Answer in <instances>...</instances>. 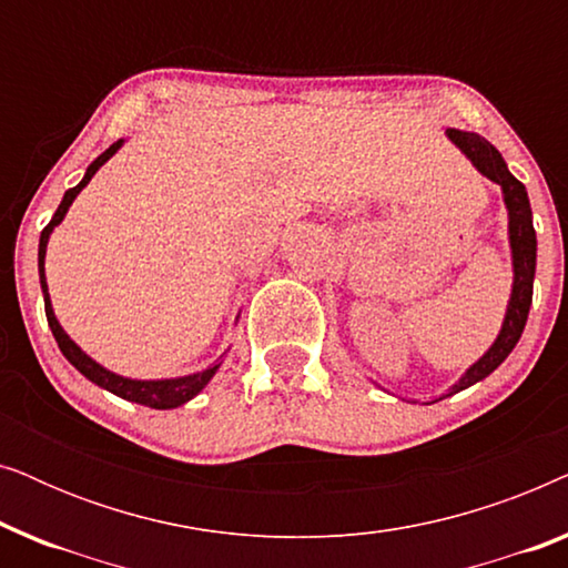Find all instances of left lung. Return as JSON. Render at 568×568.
Wrapping results in <instances>:
<instances>
[{
	"label": "left lung",
	"instance_id": "left-lung-1",
	"mask_svg": "<svg viewBox=\"0 0 568 568\" xmlns=\"http://www.w3.org/2000/svg\"><path fill=\"white\" fill-rule=\"evenodd\" d=\"M449 142L468 158L480 175H486L488 181L499 183L504 193V204L509 212V245H511V266H515V284H511V297L507 305V315H504L501 331L491 348L480 356V359L468 367V372L449 387L447 395H455L465 390V387L476 385L478 379L491 375L499 364L511 354V348L517 346L519 336H523L527 313L532 305V278H535V253H538V237H535L532 227V209L530 199H527L525 185L509 173L507 162L499 154V150L491 142H486L484 136L473 134V131L460 129H447Z\"/></svg>",
	"mask_w": 568,
	"mask_h": 568
}]
</instances>
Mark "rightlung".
<instances>
[{"label":"right lung","mask_w":568,"mask_h":568,"mask_svg":"<svg viewBox=\"0 0 568 568\" xmlns=\"http://www.w3.org/2000/svg\"><path fill=\"white\" fill-rule=\"evenodd\" d=\"M121 144H123V139H119V142H113L103 154H100L95 162H92V165L88 168V173H84L82 181L77 183L74 189H69L64 193V199H61L57 214L51 216V222L45 224L43 232H41V243H38V276H41V290H43V302H45V317H49V328L53 333V338H57L61 354H64L67 359L72 362L74 367L80 369L82 375L90 379V383H95L98 387H105L108 393L119 395V398H123V400L139 403V406L162 408V410H165V408H178V406H183V403H189L193 395H199L201 390H204L209 379L214 377V372L220 369V364H214V367H206L204 372H196V375L173 377V379H131V377L115 375V372L100 367L95 359H90V356L84 354L82 348L77 346L74 341L67 336L64 328H61L59 321H57V315H53L51 297H49V284H45V268H43V263H45V245H49V237H51L53 227H57V224L64 220L67 212H69V206H72V201L77 199V193H80L84 185L92 181V175L98 173L100 165H105V162L111 160L113 154L121 150Z\"/></svg>","instance_id":"1"}]
</instances>
